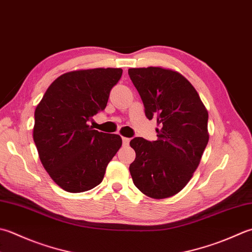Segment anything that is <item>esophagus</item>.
Segmentation results:
<instances>
[{
  "mask_svg": "<svg viewBox=\"0 0 252 252\" xmlns=\"http://www.w3.org/2000/svg\"><path fill=\"white\" fill-rule=\"evenodd\" d=\"M122 142H123V145H129L130 139H129V137H125V136H123V137H122Z\"/></svg>",
  "mask_w": 252,
  "mask_h": 252,
  "instance_id": "esophagus-1",
  "label": "esophagus"
}]
</instances>
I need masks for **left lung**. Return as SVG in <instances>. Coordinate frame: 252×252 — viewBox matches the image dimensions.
<instances>
[{
  "instance_id": "left-lung-1",
  "label": "left lung",
  "mask_w": 252,
  "mask_h": 252,
  "mask_svg": "<svg viewBox=\"0 0 252 252\" xmlns=\"http://www.w3.org/2000/svg\"><path fill=\"white\" fill-rule=\"evenodd\" d=\"M145 107L157 117V140L134 137L133 184L152 199H166L185 188L198 168L209 142V113L198 92L179 72L161 66L129 68Z\"/></svg>"
}]
</instances>
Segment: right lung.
<instances>
[{
	"mask_svg": "<svg viewBox=\"0 0 252 252\" xmlns=\"http://www.w3.org/2000/svg\"><path fill=\"white\" fill-rule=\"evenodd\" d=\"M121 68L97 67L62 74L53 81L34 110L33 141L51 179L72 193L100 184L107 165L122 145L118 134L88 126L107 106Z\"/></svg>",
	"mask_w": 252,
	"mask_h": 252,
	"instance_id": "right-lung-1",
	"label": "right lung"
}]
</instances>
